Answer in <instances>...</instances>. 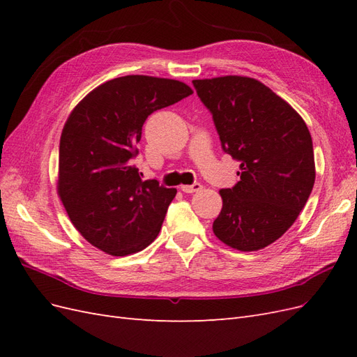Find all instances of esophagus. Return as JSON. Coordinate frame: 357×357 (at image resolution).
I'll return each instance as SVG.
<instances>
[{"mask_svg":"<svg viewBox=\"0 0 357 357\" xmlns=\"http://www.w3.org/2000/svg\"><path fill=\"white\" fill-rule=\"evenodd\" d=\"M202 189V186L199 185V183H193V185H185V186H181V190L185 192V193H193V192H198V190H201Z\"/></svg>","mask_w":357,"mask_h":357,"instance_id":"1","label":"esophagus"}]
</instances>
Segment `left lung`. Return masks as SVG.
<instances>
[{
  "label": "left lung",
  "mask_w": 357,
  "mask_h": 357,
  "mask_svg": "<svg viewBox=\"0 0 357 357\" xmlns=\"http://www.w3.org/2000/svg\"><path fill=\"white\" fill-rule=\"evenodd\" d=\"M223 150L240 162V181L220 189L218 238L240 252L273 244L295 223L316 180L308 128L298 112L252 77L193 80Z\"/></svg>",
  "instance_id": "obj_1"
}]
</instances>
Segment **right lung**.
<instances>
[{
    "mask_svg": "<svg viewBox=\"0 0 357 357\" xmlns=\"http://www.w3.org/2000/svg\"><path fill=\"white\" fill-rule=\"evenodd\" d=\"M192 93L178 80L123 75L91 91L70 113L58 197L74 228L101 252L128 256L155 241L177 189L143 181L131 159L147 116Z\"/></svg>",
    "mask_w": 357,
    "mask_h": 357,
    "instance_id": "right-lung-1",
    "label": "right lung"
}]
</instances>
